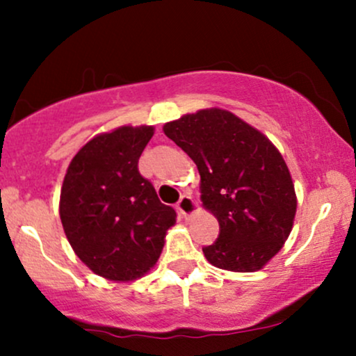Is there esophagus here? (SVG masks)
I'll return each instance as SVG.
<instances>
[{
	"instance_id": "obj_1",
	"label": "esophagus",
	"mask_w": 356,
	"mask_h": 356,
	"mask_svg": "<svg viewBox=\"0 0 356 356\" xmlns=\"http://www.w3.org/2000/svg\"><path fill=\"white\" fill-rule=\"evenodd\" d=\"M177 211L179 214L184 216V218H189L191 214H194V212L197 211V204H195V201L189 194H182L177 202Z\"/></svg>"
}]
</instances>
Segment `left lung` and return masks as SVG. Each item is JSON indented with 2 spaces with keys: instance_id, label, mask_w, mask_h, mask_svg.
<instances>
[{
  "instance_id": "1",
  "label": "left lung",
  "mask_w": 356,
  "mask_h": 356,
  "mask_svg": "<svg viewBox=\"0 0 356 356\" xmlns=\"http://www.w3.org/2000/svg\"><path fill=\"white\" fill-rule=\"evenodd\" d=\"M164 134L197 165L204 206L219 238L204 256L227 271H257L283 248L296 195L284 159L259 130L220 108L199 110L164 125Z\"/></svg>"
}]
</instances>
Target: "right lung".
Masks as SVG:
<instances>
[{"label": "right lung", "instance_id": "add662e5", "mask_svg": "<svg viewBox=\"0 0 356 356\" xmlns=\"http://www.w3.org/2000/svg\"><path fill=\"white\" fill-rule=\"evenodd\" d=\"M152 127H120L73 157L60 195V219L75 254L99 276L130 281L157 263L175 211L159 201L138 159Z\"/></svg>", "mask_w": 356, "mask_h": 356}]
</instances>
